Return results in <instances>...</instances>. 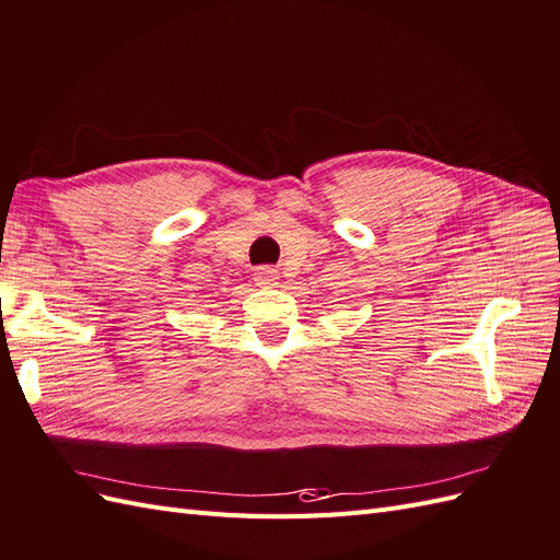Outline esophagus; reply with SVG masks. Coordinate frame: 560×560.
Returning <instances> with one entry per match:
<instances>
[{"mask_svg": "<svg viewBox=\"0 0 560 560\" xmlns=\"http://www.w3.org/2000/svg\"><path fill=\"white\" fill-rule=\"evenodd\" d=\"M254 280H257V284H261V287H273V284H278L280 276H278L276 268L259 266L257 270H254Z\"/></svg>", "mask_w": 560, "mask_h": 560, "instance_id": "1", "label": "esophagus"}]
</instances>
